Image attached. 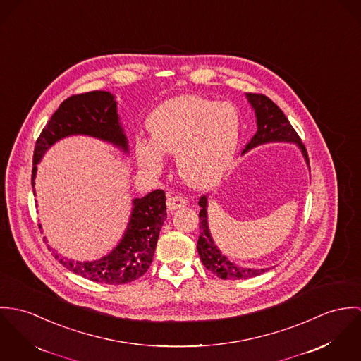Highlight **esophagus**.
<instances>
[{
  "mask_svg": "<svg viewBox=\"0 0 361 361\" xmlns=\"http://www.w3.org/2000/svg\"><path fill=\"white\" fill-rule=\"evenodd\" d=\"M166 204H167V209H169L170 212H174V210H177V209L185 206V204H187V200H185L184 197H180V195H170V197L167 198Z\"/></svg>",
  "mask_w": 361,
  "mask_h": 361,
  "instance_id": "34e87169",
  "label": "esophagus"
}]
</instances>
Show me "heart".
<instances>
[{"instance_id":"1","label":"heart","mask_w":361,"mask_h":361,"mask_svg":"<svg viewBox=\"0 0 361 361\" xmlns=\"http://www.w3.org/2000/svg\"><path fill=\"white\" fill-rule=\"evenodd\" d=\"M240 119L230 102H213L195 95L171 98L148 119L152 142L140 140V163L158 171L164 154L177 155L180 177L192 187H207L223 177L234 158Z\"/></svg>"}]
</instances>
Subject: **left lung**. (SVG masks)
I'll use <instances>...</instances> for the list:
<instances>
[{
	"label": "left lung",
	"instance_id": "left-lung-1",
	"mask_svg": "<svg viewBox=\"0 0 361 361\" xmlns=\"http://www.w3.org/2000/svg\"><path fill=\"white\" fill-rule=\"evenodd\" d=\"M250 105L255 109L256 119H257V131L252 137V140L246 144L243 152L247 149L257 147L260 144L271 142V141H286V142H296L302 149L303 157L306 158L307 164L309 157L306 147L303 145L300 137L292 127V124L286 119L283 112L280 108L266 95L263 94H247L246 95ZM310 167V166H309ZM198 204L200 206V238H198V253L203 266L217 276L221 280H245L250 277H256L263 274L264 269H247L240 267L230 262L221 252L217 249L214 242L212 240L209 224H207V198L202 195Z\"/></svg>",
	"mask_w": 361,
	"mask_h": 361
}]
</instances>
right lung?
I'll use <instances>...</instances> for the list:
<instances>
[{"mask_svg": "<svg viewBox=\"0 0 361 361\" xmlns=\"http://www.w3.org/2000/svg\"><path fill=\"white\" fill-rule=\"evenodd\" d=\"M85 134L112 142L127 152V138L123 133L114 95L106 91H90L65 99L45 124L36 141L32 169V187L37 163L45 151L63 137ZM134 207L128 227L121 243L105 257L95 262H73L54 253V257L68 270L84 279L121 285L144 276L154 259L166 213V195L155 190L133 200Z\"/></svg>", "mask_w": 361, "mask_h": 361, "instance_id": "right-lung-1", "label": "right lung"}]
</instances>
